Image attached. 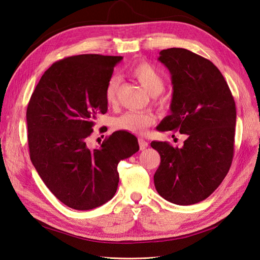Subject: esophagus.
<instances>
[{
    "label": "esophagus",
    "instance_id": "obj_1",
    "mask_svg": "<svg viewBox=\"0 0 260 260\" xmlns=\"http://www.w3.org/2000/svg\"><path fill=\"white\" fill-rule=\"evenodd\" d=\"M139 145H140L141 151H144V149L148 146V143L143 139H139Z\"/></svg>",
    "mask_w": 260,
    "mask_h": 260
}]
</instances>
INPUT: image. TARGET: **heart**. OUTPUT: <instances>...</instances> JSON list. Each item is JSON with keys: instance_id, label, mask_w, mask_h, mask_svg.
Wrapping results in <instances>:
<instances>
[{"instance_id": "b5f03b06", "label": "heart", "mask_w": 260, "mask_h": 260, "mask_svg": "<svg viewBox=\"0 0 260 260\" xmlns=\"http://www.w3.org/2000/svg\"><path fill=\"white\" fill-rule=\"evenodd\" d=\"M129 74L153 96L158 95L165 89V80L161 74L148 62L141 61L132 65L129 68ZM119 85L120 78L117 75L112 76L107 80L105 86V101L108 105L116 103ZM154 122L155 117L151 113L127 112L115 118L113 120V127L116 130L133 133V135H144Z\"/></svg>"}]
</instances>
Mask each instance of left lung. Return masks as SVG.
Instances as JSON below:
<instances>
[{
  "label": "left lung",
  "mask_w": 260,
  "mask_h": 260,
  "mask_svg": "<svg viewBox=\"0 0 260 260\" xmlns=\"http://www.w3.org/2000/svg\"><path fill=\"white\" fill-rule=\"evenodd\" d=\"M158 60L169 69L172 82L170 115L156 129L186 135L182 147L153 142L160 155L154 175L158 194L177 205L206 200L222 182L234 153L237 109L220 70L191 51L162 50Z\"/></svg>",
  "instance_id": "left-lung-1"
}]
</instances>
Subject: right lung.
Masks as SVG:
<instances>
[{"label":"right lung","mask_w":260,"mask_h":260,"mask_svg":"<svg viewBox=\"0 0 260 260\" xmlns=\"http://www.w3.org/2000/svg\"><path fill=\"white\" fill-rule=\"evenodd\" d=\"M121 56L82 54L46 70L27 107L30 159L45 185L66 206L89 210L115 195L118 162L139 151L138 139L116 131L99 148L88 140L107 112L105 86Z\"/></svg>","instance_id":"obj_1"}]
</instances>
